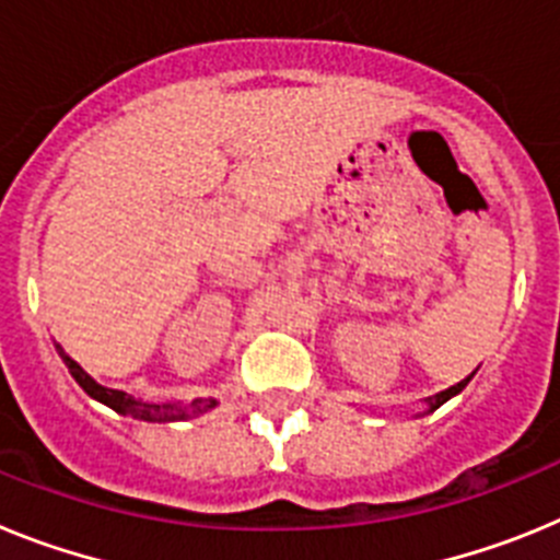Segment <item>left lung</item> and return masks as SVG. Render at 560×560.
<instances>
[{"label": "left lung", "mask_w": 560, "mask_h": 560, "mask_svg": "<svg viewBox=\"0 0 560 560\" xmlns=\"http://www.w3.org/2000/svg\"><path fill=\"white\" fill-rule=\"evenodd\" d=\"M468 381H471V375H468V378H465V381H459V384H454V387L443 389V393H440V395H434V398H429V407H432V409L443 407V404H446L448 398H454V395H457V393H463V389H465V384H468Z\"/></svg>", "instance_id": "1"}]
</instances>
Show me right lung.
<instances>
[{"label":"right lung","mask_w":560,"mask_h":560,"mask_svg":"<svg viewBox=\"0 0 560 560\" xmlns=\"http://www.w3.org/2000/svg\"><path fill=\"white\" fill-rule=\"evenodd\" d=\"M63 359V364L69 368V373H72V378L81 384L83 389H86V395H92L95 400H101V404H106L108 409H114V412H122V415H133V418H142V420H187V418H196V415L207 412V409L215 407V400L212 398H199L192 400V404H187V407H173V404H142V400H133L131 395H126L122 389H108V387H101L95 378L89 373H83V368L78 364V361H72L69 355H63V350H58Z\"/></svg>","instance_id":"add662e5"}]
</instances>
